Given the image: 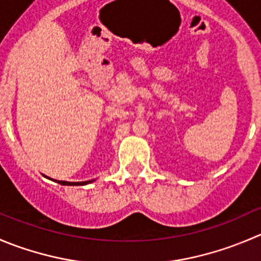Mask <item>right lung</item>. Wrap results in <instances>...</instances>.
<instances>
[{
  "label": "right lung",
  "instance_id": "add662e5",
  "mask_svg": "<svg viewBox=\"0 0 261 261\" xmlns=\"http://www.w3.org/2000/svg\"><path fill=\"white\" fill-rule=\"evenodd\" d=\"M92 181H84V182H67V181H58L61 185H70V186H82V185L90 184Z\"/></svg>",
  "mask_w": 261,
  "mask_h": 261
}]
</instances>
